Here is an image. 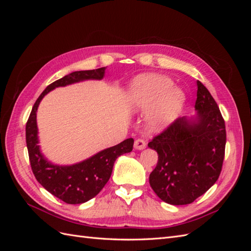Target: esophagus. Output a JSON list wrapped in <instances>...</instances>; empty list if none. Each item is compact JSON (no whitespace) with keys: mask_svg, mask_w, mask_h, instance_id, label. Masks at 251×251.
Listing matches in <instances>:
<instances>
[{"mask_svg":"<svg viewBox=\"0 0 251 251\" xmlns=\"http://www.w3.org/2000/svg\"><path fill=\"white\" fill-rule=\"evenodd\" d=\"M147 148V142L143 139H136L134 142V149L135 150H143Z\"/></svg>","mask_w":251,"mask_h":251,"instance_id":"obj_1","label":"esophagus"}]
</instances>
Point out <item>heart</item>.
<instances>
[{"instance_id": "1", "label": "heart", "mask_w": 251, "mask_h": 251, "mask_svg": "<svg viewBox=\"0 0 251 251\" xmlns=\"http://www.w3.org/2000/svg\"><path fill=\"white\" fill-rule=\"evenodd\" d=\"M185 95L174 86L172 78L160 74H146L136 78L128 88L127 105L134 112L153 111L148 117L151 131L168 128L184 104Z\"/></svg>"}]
</instances>
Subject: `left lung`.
I'll return each instance as SVG.
<instances>
[{
    "label": "left lung",
    "mask_w": 251,
    "mask_h": 251,
    "mask_svg": "<svg viewBox=\"0 0 251 251\" xmlns=\"http://www.w3.org/2000/svg\"><path fill=\"white\" fill-rule=\"evenodd\" d=\"M196 115L180 117L149 143L158 153L150 185L172 205L194 202L216 183L222 170L226 131L218 104L197 80Z\"/></svg>",
    "instance_id": "obj_1"
}]
</instances>
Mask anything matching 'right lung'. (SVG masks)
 Returning a JSON list of instances; mask_svg holds the SVG:
<instances>
[{"label":"right lung","instance_id":"obj_1","mask_svg":"<svg viewBox=\"0 0 251 251\" xmlns=\"http://www.w3.org/2000/svg\"><path fill=\"white\" fill-rule=\"evenodd\" d=\"M104 73L105 67L95 70L75 71L52 82L36 100L26 125L29 160L36 180L50 194L68 204H81L94 198L109 181L116 159L132 151L134 139H126L117 146L104 149L77 163L54 164L43 155L39 146L36 112L40 102L50 91L83 80H100Z\"/></svg>","mask_w":251,"mask_h":251}]
</instances>
